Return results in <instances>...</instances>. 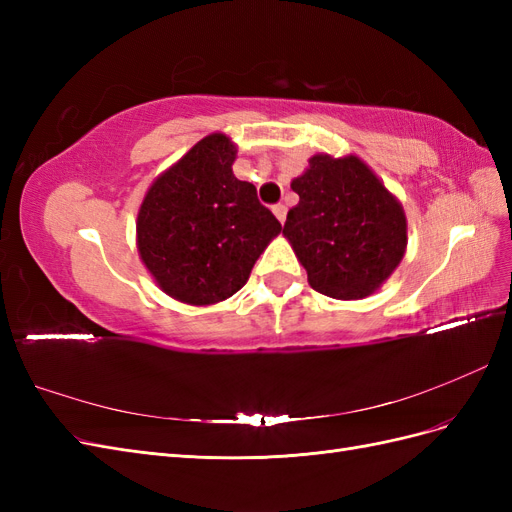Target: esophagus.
Listing matches in <instances>:
<instances>
[{
    "label": "esophagus",
    "mask_w": 512,
    "mask_h": 512,
    "mask_svg": "<svg viewBox=\"0 0 512 512\" xmlns=\"http://www.w3.org/2000/svg\"><path fill=\"white\" fill-rule=\"evenodd\" d=\"M273 213H275V218L284 224V220H286V213H288L286 205H282V203H280V205H275V207H273Z\"/></svg>",
    "instance_id": "obj_1"
}]
</instances>
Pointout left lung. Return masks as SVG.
<instances>
[{"instance_id":"left-lung-1","label":"left lung","mask_w":512,"mask_h":512,"mask_svg":"<svg viewBox=\"0 0 512 512\" xmlns=\"http://www.w3.org/2000/svg\"><path fill=\"white\" fill-rule=\"evenodd\" d=\"M290 188L299 205L284 235L307 271V282L333 299H363L404 258L406 215L397 198L354 156L318 153Z\"/></svg>"}]
</instances>
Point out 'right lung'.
Returning a JSON list of instances; mask_svg holds the SVG:
<instances>
[{"mask_svg":"<svg viewBox=\"0 0 512 512\" xmlns=\"http://www.w3.org/2000/svg\"><path fill=\"white\" fill-rule=\"evenodd\" d=\"M237 147L209 134L149 188L138 211V254L170 297L209 305L243 288L282 224L252 183L232 175Z\"/></svg>","mask_w":512,"mask_h":512,"instance_id":"1","label":"right lung"}]
</instances>
